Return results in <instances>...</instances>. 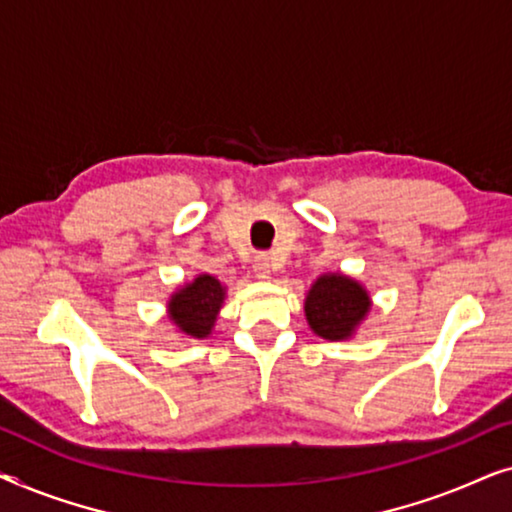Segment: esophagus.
Returning <instances> with one entry per match:
<instances>
[{"instance_id":"1","label":"esophagus","mask_w":512,"mask_h":512,"mask_svg":"<svg viewBox=\"0 0 512 512\" xmlns=\"http://www.w3.org/2000/svg\"><path fill=\"white\" fill-rule=\"evenodd\" d=\"M254 272H256L258 279H270V275H272V261H270V256L258 254V256L254 258Z\"/></svg>"}]
</instances>
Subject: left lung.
Here are the masks:
<instances>
[{"label": "left lung", "mask_w": 512, "mask_h": 512, "mask_svg": "<svg viewBox=\"0 0 512 512\" xmlns=\"http://www.w3.org/2000/svg\"><path fill=\"white\" fill-rule=\"evenodd\" d=\"M370 312V296L356 279L328 272L305 298L307 324L324 340H347Z\"/></svg>", "instance_id": "obj_1"}]
</instances>
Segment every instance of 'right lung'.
<instances>
[{
  "instance_id": "add662e5",
  "label": "right lung",
  "mask_w": 512,
  "mask_h": 512,
  "mask_svg": "<svg viewBox=\"0 0 512 512\" xmlns=\"http://www.w3.org/2000/svg\"><path fill=\"white\" fill-rule=\"evenodd\" d=\"M226 300V286L212 275H198L191 284L181 286L167 300L170 321L188 338H209L216 314Z\"/></svg>"
}]
</instances>
